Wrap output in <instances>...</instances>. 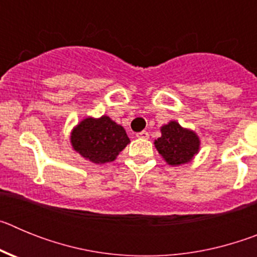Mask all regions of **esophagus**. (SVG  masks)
Returning a JSON list of instances; mask_svg holds the SVG:
<instances>
[{
  "label": "esophagus",
  "instance_id": "esophagus-1",
  "mask_svg": "<svg viewBox=\"0 0 257 257\" xmlns=\"http://www.w3.org/2000/svg\"><path fill=\"white\" fill-rule=\"evenodd\" d=\"M136 136H138V138H140V139H148L149 134L147 133V131H142V133L136 134Z\"/></svg>",
  "mask_w": 257,
  "mask_h": 257
}]
</instances>
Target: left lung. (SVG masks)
<instances>
[{
	"label": "left lung",
	"instance_id": "8db88e82",
	"mask_svg": "<svg viewBox=\"0 0 257 257\" xmlns=\"http://www.w3.org/2000/svg\"><path fill=\"white\" fill-rule=\"evenodd\" d=\"M162 136L154 142L157 151L171 166L189 162L198 153L199 139L193 131L185 130L178 122L171 121L161 128Z\"/></svg>",
	"mask_w": 257,
	"mask_h": 257
}]
</instances>
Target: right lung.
I'll list each match as a JSON object with an SVG mask.
<instances>
[{
	"label": "right lung",
	"instance_id": "add662e5",
	"mask_svg": "<svg viewBox=\"0 0 257 257\" xmlns=\"http://www.w3.org/2000/svg\"><path fill=\"white\" fill-rule=\"evenodd\" d=\"M74 151L94 163L112 162L130 139L122 126L106 115L99 119L86 118L70 136Z\"/></svg>",
	"mask_w": 257,
	"mask_h": 257
}]
</instances>
